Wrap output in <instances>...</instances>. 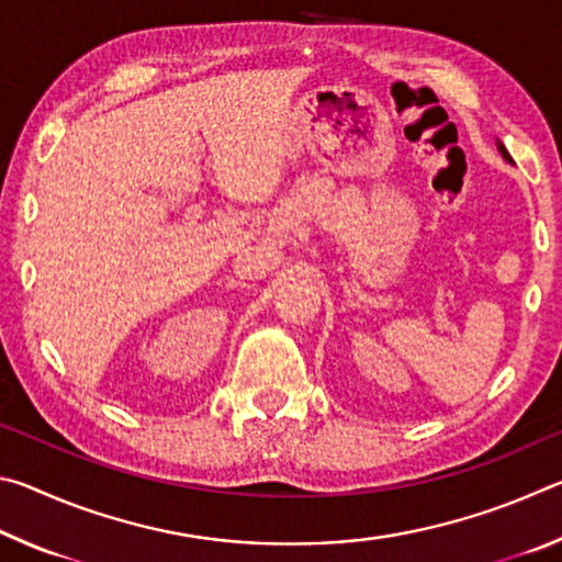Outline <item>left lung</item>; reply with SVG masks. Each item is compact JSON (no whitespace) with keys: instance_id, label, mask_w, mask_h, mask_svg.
Here are the masks:
<instances>
[{"instance_id":"left-lung-1","label":"left lung","mask_w":562,"mask_h":562,"mask_svg":"<svg viewBox=\"0 0 562 562\" xmlns=\"http://www.w3.org/2000/svg\"><path fill=\"white\" fill-rule=\"evenodd\" d=\"M498 150H501V156H503V158H506V160H510V156H508V150H506V146H503V144H501V140H498Z\"/></svg>"}]
</instances>
